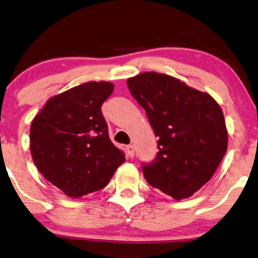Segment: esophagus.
Returning <instances> with one entry per match:
<instances>
[{"instance_id": "34e87169", "label": "esophagus", "mask_w": 258, "mask_h": 258, "mask_svg": "<svg viewBox=\"0 0 258 258\" xmlns=\"http://www.w3.org/2000/svg\"><path fill=\"white\" fill-rule=\"evenodd\" d=\"M125 149H126V154H128L129 158H133V156H134V147L132 145H129V146L125 147Z\"/></svg>"}]
</instances>
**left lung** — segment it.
<instances>
[{
  "mask_svg": "<svg viewBox=\"0 0 258 258\" xmlns=\"http://www.w3.org/2000/svg\"><path fill=\"white\" fill-rule=\"evenodd\" d=\"M126 84L159 139L156 158L142 166L143 175L174 199L188 198L212 178L226 153L222 109L209 93L168 75L145 72Z\"/></svg>",
  "mask_w": 258,
  "mask_h": 258,
  "instance_id": "obj_1",
  "label": "left lung"
}]
</instances>
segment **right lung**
Instances as JSON below:
<instances>
[{
  "label": "right lung",
  "instance_id": "1",
  "mask_svg": "<svg viewBox=\"0 0 258 258\" xmlns=\"http://www.w3.org/2000/svg\"><path fill=\"white\" fill-rule=\"evenodd\" d=\"M109 82H88L49 98L31 125V153L39 172L71 198L108 185L125 161L113 146L102 104Z\"/></svg>",
  "mask_w": 258,
  "mask_h": 258
}]
</instances>
